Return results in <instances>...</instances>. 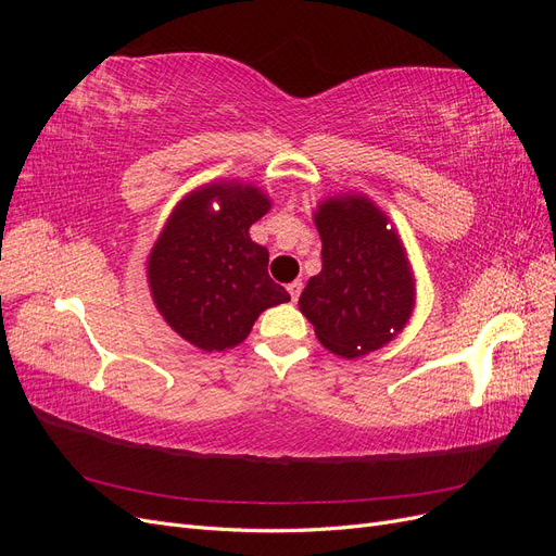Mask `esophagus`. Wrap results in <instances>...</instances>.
<instances>
[{
    "instance_id": "esophagus-1",
    "label": "esophagus",
    "mask_w": 556,
    "mask_h": 556,
    "mask_svg": "<svg viewBox=\"0 0 556 556\" xmlns=\"http://www.w3.org/2000/svg\"><path fill=\"white\" fill-rule=\"evenodd\" d=\"M301 288H304V285H301V280H294L290 288H288V292H290V296H292V301H296L299 299V294H301Z\"/></svg>"
}]
</instances>
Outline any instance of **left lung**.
Masks as SVG:
<instances>
[{
  "mask_svg": "<svg viewBox=\"0 0 556 556\" xmlns=\"http://www.w3.org/2000/svg\"><path fill=\"white\" fill-rule=\"evenodd\" d=\"M323 271L299 296L317 341L333 355H368L406 327L415 306L413 268L396 229L364 194L329 197L317 206Z\"/></svg>",
  "mask_w": 556,
  "mask_h": 556,
  "instance_id": "1",
  "label": "left lung"
}]
</instances>
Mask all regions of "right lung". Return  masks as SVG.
<instances>
[{"label":"right lung","instance_id":"obj_1","mask_svg":"<svg viewBox=\"0 0 556 556\" xmlns=\"http://www.w3.org/2000/svg\"><path fill=\"white\" fill-rule=\"evenodd\" d=\"M268 208L271 199L255 185L208 182L178 201L150 250L155 308L194 348L239 345L260 313L290 301L288 290L268 278V250L250 239V227Z\"/></svg>","mask_w":556,"mask_h":556}]
</instances>
